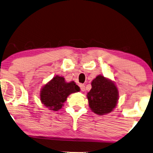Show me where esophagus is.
Masks as SVG:
<instances>
[{
	"instance_id": "obj_1",
	"label": "esophagus",
	"mask_w": 153,
	"mask_h": 153,
	"mask_svg": "<svg viewBox=\"0 0 153 153\" xmlns=\"http://www.w3.org/2000/svg\"><path fill=\"white\" fill-rule=\"evenodd\" d=\"M79 86H80V89H81V91H85V85L80 84V85H79Z\"/></svg>"
}]
</instances>
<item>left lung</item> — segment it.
Here are the masks:
<instances>
[{"label": "left lung", "instance_id": "8db88e82", "mask_svg": "<svg viewBox=\"0 0 153 153\" xmlns=\"http://www.w3.org/2000/svg\"><path fill=\"white\" fill-rule=\"evenodd\" d=\"M87 97L91 111L101 115L115 108L118 100V90L112 81L98 75L91 82V89Z\"/></svg>", "mask_w": 153, "mask_h": 153}]
</instances>
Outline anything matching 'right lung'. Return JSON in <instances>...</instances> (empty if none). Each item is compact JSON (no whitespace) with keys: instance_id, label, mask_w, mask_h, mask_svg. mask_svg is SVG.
<instances>
[{"instance_id":"obj_1","label":"right lung","mask_w":153,"mask_h":153,"mask_svg":"<svg viewBox=\"0 0 153 153\" xmlns=\"http://www.w3.org/2000/svg\"><path fill=\"white\" fill-rule=\"evenodd\" d=\"M79 91L80 87L73 81L67 83L63 77L56 75L42 87L40 100L45 106L56 111L62 108L69 94Z\"/></svg>"}]
</instances>
